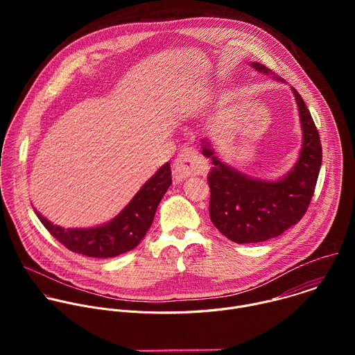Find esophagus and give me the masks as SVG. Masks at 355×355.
<instances>
[{
    "instance_id": "obj_1",
    "label": "esophagus",
    "mask_w": 355,
    "mask_h": 355,
    "mask_svg": "<svg viewBox=\"0 0 355 355\" xmlns=\"http://www.w3.org/2000/svg\"><path fill=\"white\" fill-rule=\"evenodd\" d=\"M205 170H207L205 163L200 160L196 151L192 148L181 150L173 166V174L177 182H181L182 180L192 175L204 174Z\"/></svg>"
}]
</instances>
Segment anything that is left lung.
I'll list each match as a JSON object with an SVG mask.
<instances>
[{"label": "left lung", "mask_w": 355, "mask_h": 355, "mask_svg": "<svg viewBox=\"0 0 355 355\" xmlns=\"http://www.w3.org/2000/svg\"><path fill=\"white\" fill-rule=\"evenodd\" d=\"M250 66L285 83L261 63ZM291 89L303 140L295 166L282 178L268 181L240 173L216 156L209 140H202V155L214 164L208 174L211 220L234 243H260L282 234L303 218L311 204L322 166V143L305 101L293 87Z\"/></svg>", "instance_id": "obj_1"}]
</instances>
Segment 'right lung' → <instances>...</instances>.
I'll list each match as a JSON object with an SVG mask.
<instances>
[{"mask_svg":"<svg viewBox=\"0 0 355 355\" xmlns=\"http://www.w3.org/2000/svg\"><path fill=\"white\" fill-rule=\"evenodd\" d=\"M171 185L170 163L147 180L129 204L108 223L95 227L64 229L35 214L42 225L66 248L95 259H111L135 248L153 223L162 198Z\"/></svg>","mask_w":355,"mask_h":355,"instance_id":"right-lung-1","label":"right lung"}]
</instances>
